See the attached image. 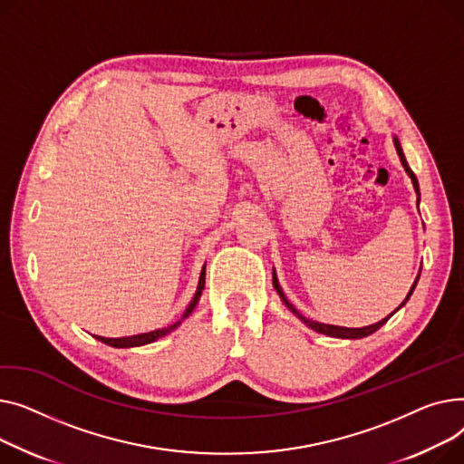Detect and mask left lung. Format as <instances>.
<instances>
[{
	"label": "left lung",
	"instance_id": "8db88e82",
	"mask_svg": "<svg viewBox=\"0 0 464 464\" xmlns=\"http://www.w3.org/2000/svg\"><path fill=\"white\" fill-rule=\"evenodd\" d=\"M393 142H395V148H397V153H399V157H401V162H402V167H404V170L408 172V176L412 178V183H414V188H416V193H418V202H420V185H418V178H416V174L412 172V169L408 167V162H406V159H404V153H402V148H401V144H399V140L397 139H393ZM416 283H418V279L414 281V285H412V288H411V292H408V295H406V299L412 295V292H414V288H416ZM274 286H276V290H277V294L281 295V299H283V304L299 318L302 322H305L309 328H313L314 332H318V334H324V335H330V337H339V339H362V337H367V335H371V334H374L376 330H380L382 328V325L390 320V316L395 313H392L388 318H384V320H380V322H376V324H371V325H367V328H341V325H330V324H320V322H314V320H309V318H305V316H302L297 313V309L288 302L286 299V295L283 294V290H281V286H279V283H277V277H276V271H274ZM406 299L404 302L399 305V307H402L404 304H406ZM397 307V309H399Z\"/></svg>",
	"mask_w": 464,
	"mask_h": 464
}]
</instances>
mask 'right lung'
<instances>
[{
    "label": "right lung",
    "mask_w": 464,
    "mask_h": 464,
    "mask_svg": "<svg viewBox=\"0 0 464 464\" xmlns=\"http://www.w3.org/2000/svg\"><path fill=\"white\" fill-rule=\"evenodd\" d=\"M204 285H206V266L202 267L200 281H198V290H197V294H195V297H193V302L188 304V307L185 309L183 316H181L178 322H174V324L167 325V328H160V330H155V332H150V334H140V335L120 337V339H104V337H99V335H95V339H99L101 343H104V344H108V346H114V348H130V346H142V344H150V343H153V341H157V339H160V337H165L167 334H170V332H174V330L178 328V325L181 324V320H185V318H187L190 313H193V309L197 307L198 299H200V295H202Z\"/></svg>",
    "instance_id": "1"
}]
</instances>
